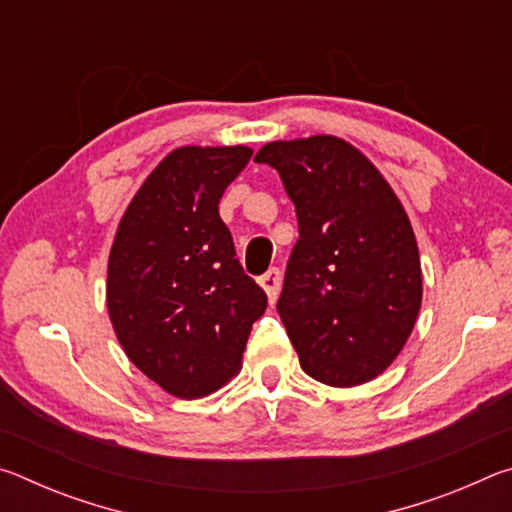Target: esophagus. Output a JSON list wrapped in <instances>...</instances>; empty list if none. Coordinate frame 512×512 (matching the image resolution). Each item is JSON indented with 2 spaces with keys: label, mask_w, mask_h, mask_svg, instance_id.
<instances>
[{
  "label": "esophagus",
  "mask_w": 512,
  "mask_h": 512,
  "mask_svg": "<svg viewBox=\"0 0 512 512\" xmlns=\"http://www.w3.org/2000/svg\"><path fill=\"white\" fill-rule=\"evenodd\" d=\"M259 284H262V289L266 291V296H268V302L273 305L277 296H280V289H282L280 268H271V271H266L262 277H259Z\"/></svg>",
  "instance_id": "obj_1"
}]
</instances>
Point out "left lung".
I'll return each instance as SVG.
<instances>
[{"label": "left lung", "instance_id": "left-lung-1", "mask_svg": "<svg viewBox=\"0 0 512 512\" xmlns=\"http://www.w3.org/2000/svg\"><path fill=\"white\" fill-rule=\"evenodd\" d=\"M255 162L280 173L300 237L277 300L309 377L350 388L404 348L422 302L409 216L366 155L332 135L271 142Z\"/></svg>", "mask_w": 512, "mask_h": 512}]
</instances>
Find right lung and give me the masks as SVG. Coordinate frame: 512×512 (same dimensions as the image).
<instances>
[{
    "instance_id": "right-lung-1",
    "label": "right lung",
    "mask_w": 512,
    "mask_h": 512,
    "mask_svg": "<svg viewBox=\"0 0 512 512\" xmlns=\"http://www.w3.org/2000/svg\"><path fill=\"white\" fill-rule=\"evenodd\" d=\"M248 146H180L121 216L108 259V314L121 348L164 391L196 400L241 370L266 293L241 268L219 201Z\"/></svg>"
}]
</instances>
